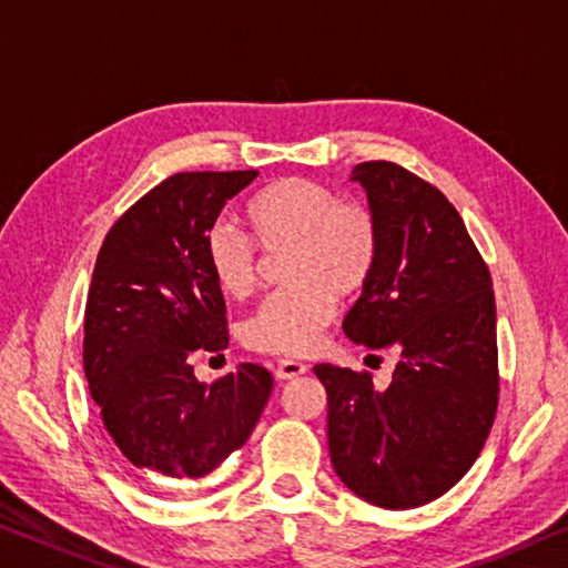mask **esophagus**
Here are the masks:
<instances>
[{"mask_svg":"<svg viewBox=\"0 0 568 568\" xmlns=\"http://www.w3.org/2000/svg\"><path fill=\"white\" fill-rule=\"evenodd\" d=\"M308 366L301 361H293V358H280L277 366H275V376L280 382H288V379H296V376L306 374Z\"/></svg>","mask_w":568,"mask_h":568,"instance_id":"esophagus-1","label":"esophagus"}]
</instances>
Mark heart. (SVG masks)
Returning a JSON list of instances; mask_svg holds the SVG:
<instances>
[{
  "mask_svg": "<svg viewBox=\"0 0 568 568\" xmlns=\"http://www.w3.org/2000/svg\"><path fill=\"white\" fill-rule=\"evenodd\" d=\"M252 236L229 221L205 233V262L217 291L244 298L256 285L260 252L280 256V285L241 324V339L256 353L301 355L312 351L335 316V293L353 296L379 260V223L363 202L337 200L322 181L291 176L246 205Z\"/></svg>",
  "mask_w": 568,
  "mask_h": 568,
  "instance_id": "1",
  "label": "heart"
}]
</instances>
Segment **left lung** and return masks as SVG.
Masks as SVG:
<instances>
[{"mask_svg": "<svg viewBox=\"0 0 568 568\" xmlns=\"http://www.w3.org/2000/svg\"><path fill=\"white\" fill-rule=\"evenodd\" d=\"M379 223V260L343 322L353 343L397 353L387 389L320 363L335 473L382 509L444 496L478 459L498 407L496 298L455 205L389 161L353 169Z\"/></svg>", "mask_w": 568, "mask_h": 568, "instance_id": "8db88e82", "label": "left lung"}]
</instances>
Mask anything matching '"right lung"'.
Listing matches in <instances>:
<instances>
[{
    "mask_svg": "<svg viewBox=\"0 0 568 568\" xmlns=\"http://www.w3.org/2000/svg\"><path fill=\"white\" fill-rule=\"evenodd\" d=\"M256 171L173 173L111 225L85 304L82 363L113 447L138 470L202 478L244 447L272 392L256 363L213 384L189 355L229 347L205 233Z\"/></svg>",
    "mask_w": 568,
    "mask_h": 568,
    "instance_id": "1",
    "label": "right lung"
}]
</instances>
